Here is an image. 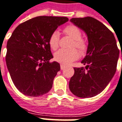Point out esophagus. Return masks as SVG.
<instances>
[{
    "instance_id": "1",
    "label": "esophagus",
    "mask_w": 122,
    "mask_h": 122,
    "mask_svg": "<svg viewBox=\"0 0 122 122\" xmlns=\"http://www.w3.org/2000/svg\"><path fill=\"white\" fill-rule=\"evenodd\" d=\"M60 67H61V70L64 69L66 67V66H65V65H63V64H61V65H60Z\"/></svg>"
}]
</instances>
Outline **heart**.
<instances>
[{
    "label": "heart",
    "mask_w": 122,
    "mask_h": 122,
    "mask_svg": "<svg viewBox=\"0 0 122 122\" xmlns=\"http://www.w3.org/2000/svg\"><path fill=\"white\" fill-rule=\"evenodd\" d=\"M64 33L73 40L71 47H76L84 53L87 49V44L81 39L82 33L81 30L75 25H68L64 29ZM59 33L55 30L51 34L49 38V45L51 49L56 50L59 47ZM79 57V53L76 49H60L54 54V59L61 64H70Z\"/></svg>",
    "instance_id": "1"
}]
</instances>
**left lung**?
<instances>
[{"instance_id": "obj_1", "label": "left lung", "mask_w": 122, "mask_h": 122, "mask_svg": "<svg viewBox=\"0 0 122 122\" xmlns=\"http://www.w3.org/2000/svg\"><path fill=\"white\" fill-rule=\"evenodd\" d=\"M70 21L86 33L88 47L81 61L85 67L74 68L69 89L79 97H92L102 92L113 78L120 50L113 33L99 20L87 16L73 18Z\"/></svg>"}]
</instances>
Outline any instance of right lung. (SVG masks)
I'll return each mask as SVG.
<instances>
[{
    "label": "right lung",
    "mask_w": 122,
    "mask_h": 122,
    "mask_svg": "<svg viewBox=\"0 0 122 122\" xmlns=\"http://www.w3.org/2000/svg\"><path fill=\"white\" fill-rule=\"evenodd\" d=\"M64 16H40L20 24L7 41L6 63L13 83L30 97L43 96L52 88L60 65L49 62L53 56L51 34L67 22Z\"/></svg>",
    "instance_id": "obj_1"
}]
</instances>
